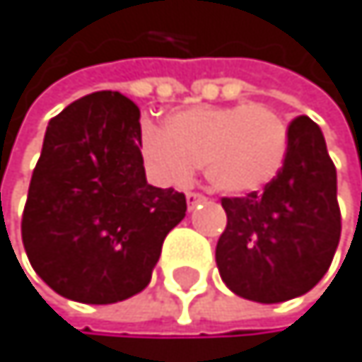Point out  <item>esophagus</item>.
Segmentation results:
<instances>
[{
	"instance_id": "obj_1",
	"label": "esophagus",
	"mask_w": 362,
	"mask_h": 362,
	"mask_svg": "<svg viewBox=\"0 0 362 362\" xmlns=\"http://www.w3.org/2000/svg\"><path fill=\"white\" fill-rule=\"evenodd\" d=\"M185 201H187V208L192 210V208H197L199 203H203V201H205V197H203V194H199V192H187V194H185Z\"/></svg>"
}]
</instances>
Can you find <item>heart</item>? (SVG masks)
Segmentation results:
<instances>
[{
	"instance_id": "heart-1",
	"label": "heart",
	"mask_w": 362,
	"mask_h": 362,
	"mask_svg": "<svg viewBox=\"0 0 362 362\" xmlns=\"http://www.w3.org/2000/svg\"><path fill=\"white\" fill-rule=\"evenodd\" d=\"M139 150L163 183H185L203 165L216 192L241 197L281 175L290 130L265 103L192 105L168 115L163 128L148 119L139 123Z\"/></svg>"
}]
</instances>
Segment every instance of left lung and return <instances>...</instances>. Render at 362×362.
Returning <instances> with one entry per match:
<instances>
[{
	"label": "left lung",
	"instance_id": "left-lung-1",
	"mask_svg": "<svg viewBox=\"0 0 362 362\" xmlns=\"http://www.w3.org/2000/svg\"><path fill=\"white\" fill-rule=\"evenodd\" d=\"M290 152L281 175L247 197H223L228 226L216 265L234 294L283 303L325 276L341 239L336 168L321 128L310 117L290 123Z\"/></svg>",
	"mask_w": 362,
	"mask_h": 362
}]
</instances>
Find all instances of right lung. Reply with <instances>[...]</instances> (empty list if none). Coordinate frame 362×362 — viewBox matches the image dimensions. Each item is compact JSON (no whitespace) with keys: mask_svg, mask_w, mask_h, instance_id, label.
I'll use <instances>...</instances> for the list:
<instances>
[{"mask_svg":"<svg viewBox=\"0 0 362 362\" xmlns=\"http://www.w3.org/2000/svg\"><path fill=\"white\" fill-rule=\"evenodd\" d=\"M136 103L112 90L86 95L50 119L33 170L21 241L57 294L108 305L150 283L185 194L146 181Z\"/></svg>","mask_w":362,"mask_h":362,"instance_id":"1","label":"right lung"}]
</instances>
